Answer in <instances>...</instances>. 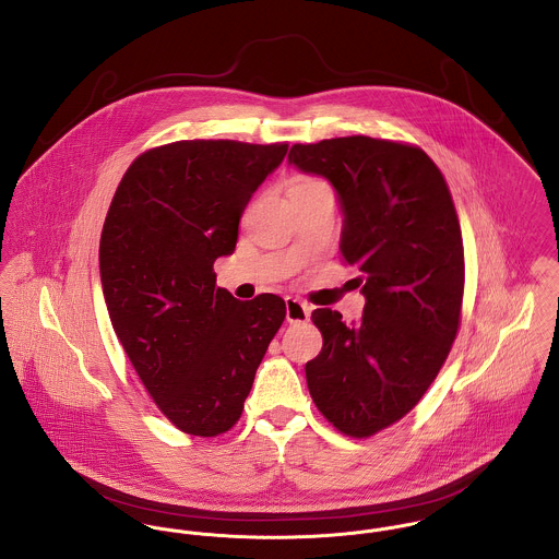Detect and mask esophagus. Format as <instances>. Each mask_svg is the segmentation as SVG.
Masks as SVG:
<instances>
[{
  "mask_svg": "<svg viewBox=\"0 0 559 559\" xmlns=\"http://www.w3.org/2000/svg\"><path fill=\"white\" fill-rule=\"evenodd\" d=\"M285 312H287V321L289 323H306L310 317V306L298 300V298H287L285 300Z\"/></svg>",
  "mask_w": 559,
  "mask_h": 559,
  "instance_id": "esophagus-1",
  "label": "esophagus"
}]
</instances>
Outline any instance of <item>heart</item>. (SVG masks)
I'll return each instance as SVG.
<instances>
[{"label":"heart","mask_w":559,"mask_h":559,"mask_svg":"<svg viewBox=\"0 0 559 559\" xmlns=\"http://www.w3.org/2000/svg\"><path fill=\"white\" fill-rule=\"evenodd\" d=\"M312 185H321V180L312 178V176H298L292 185V189H304V187H312Z\"/></svg>","instance_id":"obj_1"}]
</instances>
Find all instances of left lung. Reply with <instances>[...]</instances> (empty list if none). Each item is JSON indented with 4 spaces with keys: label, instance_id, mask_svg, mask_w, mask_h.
Wrapping results in <instances>:
<instances>
[{
    "label": "left lung",
    "instance_id": "obj_1",
    "mask_svg": "<svg viewBox=\"0 0 559 559\" xmlns=\"http://www.w3.org/2000/svg\"><path fill=\"white\" fill-rule=\"evenodd\" d=\"M289 164L325 176L344 211V265L359 272L361 321L312 310L323 336L306 364L319 413L370 438L408 415L438 377L460 330L464 242L438 166L415 144L346 135L294 144Z\"/></svg>",
    "mask_w": 559,
    "mask_h": 559
}]
</instances>
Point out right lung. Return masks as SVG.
<instances>
[{
  "label": "right lung",
  "instance_id": "add662e5",
  "mask_svg": "<svg viewBox=\"0 0 559 559\" xmlns=\"http://www.w3.org/2000/svg\"><path fill=\"white\" fill-rule=\"evenodd\" d=\"M287 142L178 140L138 155L99 240L108 314L133 370L178 430L213 438L236 426L285 301L236 300L213 263Z\"/></svg>",
  "mask_w": 559,
  "mask_h": 559
}]
</instances>
